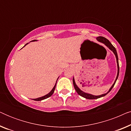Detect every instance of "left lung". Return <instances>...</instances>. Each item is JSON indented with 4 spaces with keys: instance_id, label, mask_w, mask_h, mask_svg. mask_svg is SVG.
<instances>
[{
    "instance_id": "obj_1",
    "label": "left lung",
    "mask_w": 131,
    "mask_h": 131,
    "mask_svg": "<svg viewBox=\"0 0 131 131\" xmlns=\"http://www.w3.org/2000/svg\"><path fill=\"white\" fill-rule=\"evenodd\" d=\"M96 40H97L98 42H101V43H103L105 45V46H107V48H109V49H110L111 51H112L114 53V55L116 56V62H117V76H116V80L115 81H114V83L113 84L112 86L110 89H109V90L108 92L107 93H105V94H102V95H92V94H88V93H86V92H83V91H82L81 89H80L79 88L78 86V85H76V82H75V80H74V79L73 78V85H74V87L75 88V90L76 91V92H78V94L79 95L82 96V97L83 98H85L86 99H89V100H94V99H97V98H101V97H103V96H104L105 95H106L108 94V93L110 92V91L112 90L114 86V84L116 83V80H117V78H118V76H119V60H118V56H117V51H116V48L114 47L113 46V45L111 43L110 41H109L108 39H107L105 37H102V36H99V37H96Z\"/></svg>"
}]
</instances>
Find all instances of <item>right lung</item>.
I'll return each instance as SVG.
<instances>
[{
    "instance_id": "add662e5",
    "label": "right lung",
    "mask_w": 131,
    "mask_h": 131,
    "mask_svg": "<svg viewBox=\"0 0 131 131\" xmlns=\"http://www.w3.org/2000/svg\"><path fill=\"white\" fill-rule=\"evenodd\" d=\"M35 41H37V40H32V41H31V42H35ZM28 43H27L24 46H26ZM58 79H57V80H58ZM57 82H56V83H55L54 86H53L52 89V90H51V91H50V92H49V93H48V94H46V95H44V96H41V97H39V98H35V99H33V100H35V101H42V100H43L46 99V98L50 97V96H51L53 94V93L54 92V91H55V86H56Z\"/></svg>"
}]
</instances>
